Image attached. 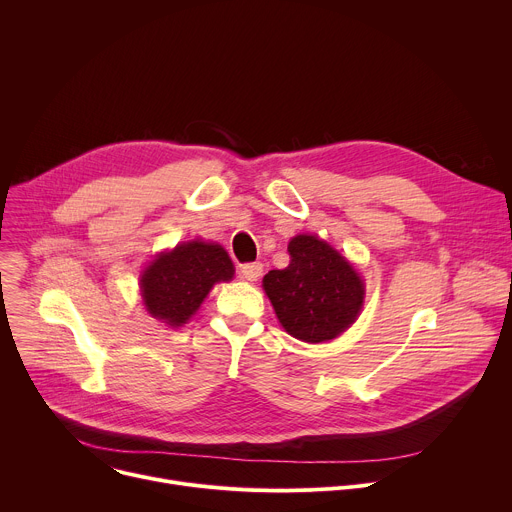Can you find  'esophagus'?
<instances>
[{"label":"esophagus","instance_id":"obj_1","mask_svg":"<svg viewBox=\"0 0 512 512\" xmlns=\"http://www.w3.org/2000/svg\"><path fill=\"white\" fill-rule=\"evenodd\" d=\"M263 273V265L261 263H245L241 265V275L247 279V281H257Z\"/></svg>","mask_w":512,"mask_h":512}]
</instances>
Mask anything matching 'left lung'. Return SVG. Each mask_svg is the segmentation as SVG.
I'll return each instance as SVG.
<instances>
[{"instance_id":"1","label":"left lung","mask_w":512,"mask_h":512,"mask_svg":"<svg viewBox=\"0 0 512 512\" xmlns=\"http://www.w3.org/2000/svg\"><path fill=\"white\" fill-rule=\"evenodd\" d=\"M289 265L271 269L263 289L287 334L318 344L342 334L360 314L364 283L332 245L316 235L289 241Z\"/></svg>"}]
</instances>
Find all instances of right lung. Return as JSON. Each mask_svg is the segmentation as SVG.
Segmentation results:
<instances>
[{
    "label": "right lung",
    "mask_w": 512,
    "mask_h": 512,
    "mask_svg": "<svg viewBox=\"0 0 512 512\" xmlns=\"http://www.w3.org/2000/svg\"><path fill=\"white\" fill-rule=\"evenodd\" d=\"M233 275V261L221 245L180 243L145 267L139 279L143 306L156 320L178 328L196 314L214 283Z\"/></svg>",
    "instance_id": "add662e5"
}]
</instances>
